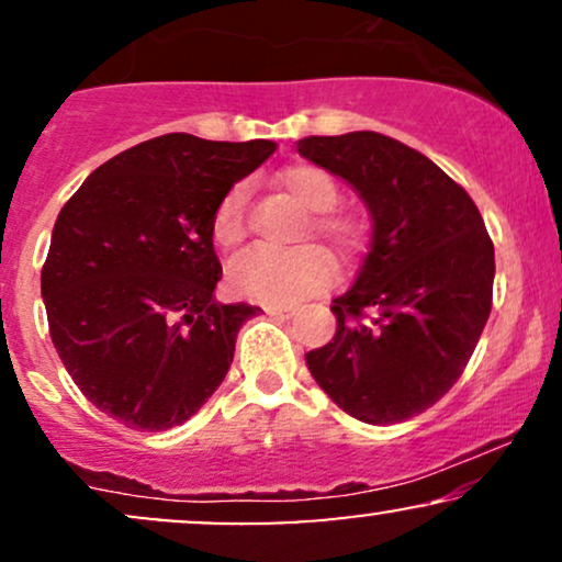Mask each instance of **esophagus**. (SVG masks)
<instances>
[{
  "label": "esophagus",
  "mask_w": 562,
  "mask_h": 562,
  "mask_svg": "<svg viewBox=\"0 0 562 562\" xmlns=\"http://www.w3.org/2000/svg\"><path fill=\"white\" fill-rule=\"evenodd\" d=\"M267 314H272L277 319H293L295 312H290V308H267Z\"/></svg>",
  "instance_id": "esophagus-1"
}]
</instances>
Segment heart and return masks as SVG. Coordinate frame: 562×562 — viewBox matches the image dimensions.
Returning a JSON list of instances; mask_svg holds the SVG:
<instances>
[{
  "label": "heart",
  "instance_id": "heart-1",
  "mask_svg": "<svg viewBox=\"0 0 562 562\" xmlns=\"http://www.w3.org/2000/svg\"><path fill=\"white\" fill-rule=\"evenodd\" d=\"M274 190L290 200L303 218L301 237L325 245L340 261H351L364 243L362 218L351 211L333 209L338 203V182L314 164H293L274 177ZM211 235L222 248H237L245 237V187H232L216 203ZM229 288L243 299L267 306H299L330 285L333 267L317 248H295L272 256L250 250L232 261Z\"/></svg>",
  "mask_w": 562,
  "mask_h": 562
}]
</instances>
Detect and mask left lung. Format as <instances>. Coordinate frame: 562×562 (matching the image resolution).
<instances>
[{"mask_svg":"<svg viewBox=\"0 0 562 562\" xmlns=\"http://www.w3.org/2000/svg\"><path fill=\"white\" fill-rule=\"evenodd\" d=\"M299 153L351 184L372 216L370 254L333 301L338 330L306 353L308 372L357 420H409L473 357L492 312V237L460 184L385 134L303 137Z\"/></svg>","mask_w":562,"mask_h":562,"instance_id":"left-lung-1","label":"left lung"}]
</instances>
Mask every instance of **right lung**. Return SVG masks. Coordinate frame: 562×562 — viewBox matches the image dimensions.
I'll use <instances>...</instances> for the list:
<instances>
[{
  "label": "right lung",
  "mask_w": 562,
  "mask_h": 562,
  "mask_svg": "<svg viewBox=\"0 0 562 562\" xmlns=\"http://www.w3.org/2000/svg\"><path fill=\"white\" fill-rule=\"evenodd\" d=\"M274 147L164 134L89 173L57 214L42 269L49 335L83 396L126 428L190 420L261 312L216 301L211 216Z\"/></svg>",
  "instance_id": "right-lung-1"
}]
</instances>
